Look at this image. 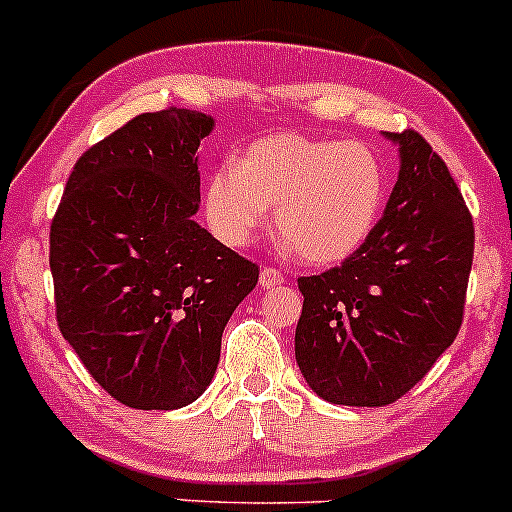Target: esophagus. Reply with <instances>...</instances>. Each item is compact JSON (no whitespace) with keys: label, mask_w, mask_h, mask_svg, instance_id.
<instances>
[{"label":"esophagus","mask_w":512,"mask_h":512,"mask_svg":"<svg viewBox=\"0 0 512 512\" xmlns=\"http://www.w3.org/2000/svg\"><path fill=\"white\" fill-rule=\"evenodd\" d=\"M281 283H283V273L278 271V268H273V266L261 268V288H263V291L281 286Z\"/></svg>","instance_id":"esophagus-1"}]
</instances>
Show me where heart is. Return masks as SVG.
I'll return each instance as SVG.
<instances>
[{
    "label": "heart",
    "mask_w": 512,
    "mask_h": 512,
    "mask_svg": "<svg viewBox=\"0 0 512 512\" xmlns=\"http://www.w3.org/2000/svg\"><path fill=\"white\" fill-rule=\"evenodd\" d=\"M387 175L362 142L281 133L251 142L209 177L207 221L229 246H246L276 207V229L310 266H335L365 246L382 217Z\"/></svg>",
    "instance_id": "obj_1"
}]
</instances>
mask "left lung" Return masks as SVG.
<instances>
[{"label": "left lung", "mask_w": 512, "mask_h": 512, "mask_svg": "<svg viewBox=\"0 0 512 512\" xmlns=\"http://www.w3.org/2000/svg\"><path fill=\"white\" fill-rule=\"evenodd\" d=\"M399 145L387 209L357 254L298 278L295 360L318 397L384 407L456 340L473 263V219L446 162L416 130Z\"/></svg>", "instance_id": "1"}]
</instances>
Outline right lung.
<instances>
[{
  "mask_svg": "<svg viewBox=\"0 0 512 512\" xmlns=\"http://www.w3.org/2000/svg\"><path fill=\"white\" fill-rule=\"evenodd\" d=\"M212 115L142 113L88 147L51 221L61 335L133 409H179L219 365L221 333L258 266L194 221Z\"/></svg>",
  "mask_w": 512,
  "mask_h": 512,
  "instance_id": "1",
  "label": "right lung"
}]
</instances>
